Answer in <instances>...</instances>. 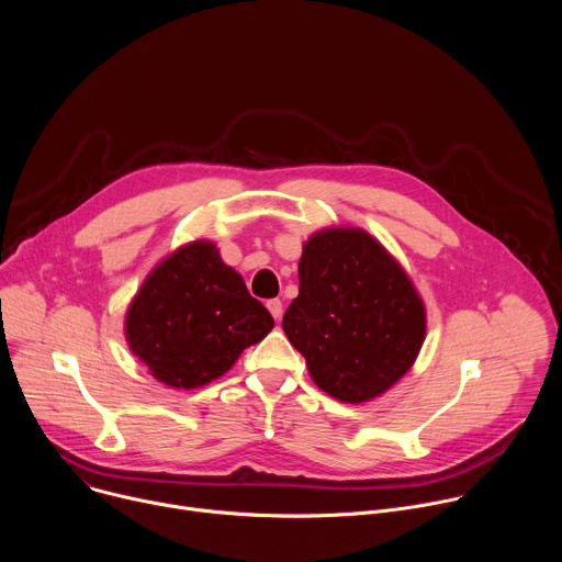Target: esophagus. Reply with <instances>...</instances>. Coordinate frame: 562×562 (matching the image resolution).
I'll list each match as a JSON object with an SVG mask.
<instances>
[{"instance_id":"34e87169","label":"esophagus","mask_w":562,"mask_h":562,"mask_svg":"<svg viewBox=\"0 0 562 562\" xmlns=\"http://www.w3.org/2000/svg\"><path fill=\"white\" fill-rule=\"evenodd\" d=\"M267 308L271 311V315H273L276 319H280V317H282V302H280L278 297H273V300H267Z\"/></svg>"}]
</instances>
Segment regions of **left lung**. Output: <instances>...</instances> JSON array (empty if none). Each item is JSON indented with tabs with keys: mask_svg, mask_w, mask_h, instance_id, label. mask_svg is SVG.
Segmentation results:
<instances>
[{
	"mask_svg": "<svg viewBox=\"0 0 562 562\" xmlns=\"http://www.w3.org/2000/svg\"><path fill=\"white\" fill-rule=\"evenodd\" d=\"M297 276L282 329L319 389L358 405L409 371L425 340V304L369 233L311 235Z\"/></svg>",
	"mask_w": 562,
	"mask_h": 562,
	"instance_id": "left-lung-1",
	"label": "left lung"
}]
</instances>
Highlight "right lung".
<instances>
[{
    "label": "right lung",
    "mask_w": 562,
    "mask_h": 562,
    "mask_svg": "<svg viewBox=\"0 0 562 562\" xmlns=\"http://www.w3.org/2000/svg\"><path fill=\"white\" fill-rule=\"evenodd\" d=\"M273 329L237 271L211 243L169 256L142 284L126 313V338L148 371L169 386H202Z\"/></svg>",
    "instance_id": "obj_1"
}]
</instances>
